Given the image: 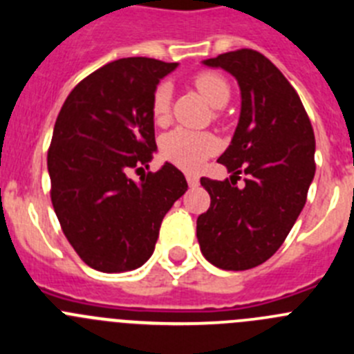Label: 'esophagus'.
<instances>
[{
    "label": "esophagus",
    "instance_id": "esophagus-1",
    "mask_svg": "<svg viewBox=\"0 0 354 354\" xmlns=\"http://www.w3.org/2000/svg\"><path fill=\"white\" fill-rule=\"evenodd\" d=\"M186 180H187V184H189V187H196L198 186V175H195V174H186Z\"/></svg>",
    "mask_w": 354,
    "mask_h": 354
}]
</instances>
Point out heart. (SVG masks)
<instances>
[{
	"label": "heart",
	"instance_id": "heart-1",
	"mask_svg": "<svg viewBox=\"0 0 354 354\" xmlns=\"http://www.w3.org/2000/svg\"><path fill=\"white\" fill-rule=\"evenodd\" d=\"M193 83L200 90V93L207 99L209 104L214 108H221L230 99V86H228L227 80L216 72H200L193 77ZM170 84L159 83L152 93V102H150L152 118L156 122H162L167 118L168 109H170ZM161 150L162 156L177 167L184 168V170H195L214 152L216 140L207 133H196V131L177 127L162 136Z\"/></svg>",
	"mask_w": 354,
	"mask_h": 354
}]
</instances>
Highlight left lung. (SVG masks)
Returning a JSON list of instances; mask_svg holds the SVG:
<instances>
[{
    "mask_svg": "<svg viewBox=\"0 0 354 354\" xmlns=\"http://www.w3.org/2000/svg\"><path fill=\"white\" fill-rule=\"evenodd\" d=\"M204 65L236 77L241 115L218 159L230 180L200 179L211 207L196 220V237L216 268L252 270L282 246L305 205L315 174L314 129L292 84L259 51L223 53ZM241 171L249 179L237 188Z\"/></svg>",
    "mask_w": 354,
    "mask_h": 354,
    "instance_id": "left-lung-1",
    "label": "left lung"
}]
</instances>
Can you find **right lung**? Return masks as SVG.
Returning a JSON list of instances; mask_svg holds the SVG:
<instances>
[{"instance_id": "add662e5", "label": "right lung", "mask_w": 354, "mask_h": 354, "mask_svg": "<svg viewBox=\"0 0 354 354\" xmlns=\"http://www.w3.org/2000/svg\"><path fill=\"white\" fill-rule=\"evenodd\" d=\"M177 64L133 56L97 68L62 106L48 150L51 202L84 264L124 273L145 264L159 227L186 193L183 171L165 162L140 183L156 152L152 93Z\"/></svg>"}]
</instances>
